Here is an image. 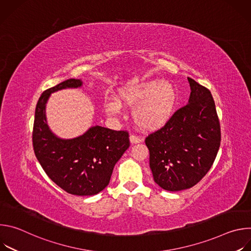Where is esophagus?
I'll return each mask as SVG.
<instances>
[{
    "label": "esophagus",
    "mask_w": 251,
    "mask_h": 251,
    "mask_svg": "<svg viewBox=\"0 0 251 251\" xmlns=\"http://www.w3.org/2000/svg\"><path fill=\"white\" fill-rule=\"evenodd\" d=\"M142 141V139L138 136H135V135H130V142L132 143V144H137V143H140Z\"/></svg>",
    "instance_id": "1"
}]
</instances>
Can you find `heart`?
<instances>
[{
  "label": "heart",
  "instance_id": "b5f03b06",
  "mask_svg": "<svg viewBox=\"0 0 251 251\" xmlns=\"http://www.w3.org/2000/svg\"><path fill=\"white\" fill-rule=\"evenodd\" d=\"M177 95L176 88L169 82L147 80L133 82L117 90V98H106L104 111L109 116L121 113L122 105L132 108L134 123L140 128L153 131L163 127L172 117Z\"/></svg>",
  "mask_w": 251,
  "mask_h": 251
}]
</instances>
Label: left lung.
<instances>
[{
	"label": "left lung",
	"mask_w": 251,
	"mask_h": 251,
	"mask_svg": "<svg viewBox=\"0 0 251 251\" xmlns=\"http://www.w3.org/2000/svg\"><path fill=\"white\" fill-rule=\"evenodd\" d=\"M188 80L189 103L145 140L154 181L170 192L197 185L211 168L221 145V125L210 91Z\"/></svg>",
	"instance_id": "obj_1"
}]
</instances>
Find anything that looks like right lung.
Segmentation results:
<instances>
[{
	"label": "right lung",
	"mask_w": 251,
	"mask_h": 251,
	"mask_svg": "<svg viewBox=\"0 0 251 251\" xmlns=\"http://www.w3.org/2000/svg\"><path fill=\"white\" fill-rule=\"evenodd\" d=\"M81 85L80 79L70 78L43 92L35 107L32 146L35 157L54 184L71 195L93 196L109 184L114 166L129 148L130 141L127 131L98 125L77 138L66 140L50 130L46 104L50 94Z\"/></svg>",
	"instance_id": "1"
}]
</instances>
